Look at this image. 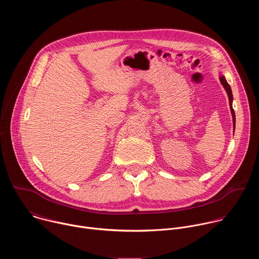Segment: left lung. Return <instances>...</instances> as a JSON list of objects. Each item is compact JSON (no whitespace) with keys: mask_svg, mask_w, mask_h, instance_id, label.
Listing matches in <instances>:
<instances>
[{"mask_svg":"<svg viewBox=\"0 0 259 259\" xmlns=\"http://www.w3.org/2000/svg\"><path fill=\"white\" fill-rule=\"evenodd\" d=\"M220 83L223 84L224 88L226 89L228 96H229V100H230V106H231V112H232V116H233V124H234V129H235V125H236V116H235V112H234V108H233V93H232V89L231 86L229 85V83L227 82L226 78L224 76H221L219 78Z\"/></svg>","mask_w":259,"mask_h":259,"instance_id":"left-lung-1","label":"left lung"}]
</instances>
